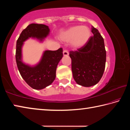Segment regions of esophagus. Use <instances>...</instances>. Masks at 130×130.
Wrapping results in <instances>:
<instances>
[{
	"label": "esophagus",
	"mask_w": 130,
	"mask_h": 130,
	"mask_svg": "<svg viewBox=\"0 0 130 130\" xmlns=\"http://www.w3.org/2000/svg\"><path fill=\"white\" fill-rule=\"evenodd\" d=\"M63 55L64 56H68V55H69V53L68 52L67 50H63Z\"/></svg>",
	"instance_id": "esophagus-1"
}]
</instances>
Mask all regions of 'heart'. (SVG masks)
Returning a JSON list of instances; mask_svg holds the SVG:
<instances>
[{
	"mask_svg": "<svg viewBox=\"0 0 130 130\" xmlns=\"http://www.w3.org/2000/svg\"><path fill=\"white\" fill-rule=\"evenodd\" d=\"M91 37V31L86 26H75L65 30L60 36V39L69 42L74 49H78L86 45Z\"/></svg>",
	"mask_w": 130,
	"mask_h": 130,
	"instance_id": "heart-1",
	"label": "heart"
}]
</instances>
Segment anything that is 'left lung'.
<instances>
[{"label":"left lung","mask_w":130,"mask_h":130,"mask_svg":"<svg viewBox=\"0 0 130 130\" xmlns=\"http://www.w3.org/2000/svg\"><path fill=\"white\" fill-rule=\"evenodd\" d=\"M93 36L84 46L76 52H70L72 70L77 84L85 87L98 84L104 73L106 51L104 39L98 29L92 26Z\"/></svg>","instance_id":"obj_1"}]
</instances>
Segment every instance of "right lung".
Masks as SVG:
<instances>
[{
    "label": "right lung",
    "instance_id": "add662e5",
    "mask_svg": "<svg viewBox=\"0 0 130 130\" xmlns=\"http://www.w3.org/2000/svg\"><path fill=\"white\" fill-rule=\"evenodd\" d=\"M50 33L49 26L42 24L32 23L21 32L17 42L16 62L22 77L32 88L41 90L45 88L56 78V69L63 57L62 49L44 51L40 61L34 65L25 63L22 59L24 42L30 38L43 42Z\"/></svg>",
    "mask_w": 130,
    "mask_h": 130
}]
</instances>
